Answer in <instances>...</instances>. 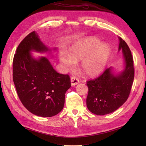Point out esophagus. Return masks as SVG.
I'll use <instances>...</instances> for the list:
<instances>
[{
    "label": "esophagus",
    "instance_id": "1",
    "mask_svg": "<svg viewBox=\"0 0 146 146\" xmlns=\"http://www.w3.org/2000/svg\"><path fill=\"white\" fill-rule=\"evenodd\" d=\"M80 83L79 80L75 76H72L71 78V84L72 86L76 85L78 83Z\"/></svg>",
    "mask_w": 146,
    "mask_h": 146
}]
</instances>
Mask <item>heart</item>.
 <instances>
[{"mask_svg": "<svg viewBox=\"0 0 146 146\" xmlns=\"http://www.w3.org/2000/svg\"><path fill=\"white\" fill-rule=\"evenodd\" d=\"M110 47L107 43L91 38L75 43L70 48V52L61 51L60 61L68 69L72 70L76 62L81 61L80 68L86 75L100 74L106 66L110 55Z\"/></svg>", "mask_w": 146, "mask_h": 146, "instance_id": "heart-1", "label": "heart"}]
</instances>
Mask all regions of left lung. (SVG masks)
<instances>
[{"label":"left lung","instance_id":"8db88e82","mask_svg":"<svg viewBox=\"0 0 146 146\" xmlns=\"http://www.w3.org/2000/svg\"><path fill=\"white\" fill-rule=\"evenodd\" d=\"M119 51H122L124 66L115 73L107 68L98 78L87 82L88 94L86 106L92 113L104 115L113 112L125 103L129 96L134 78L133 58L128 45L119 37Z\"/></svg>","mask_w":146,"mask_h":146}]
</instances>
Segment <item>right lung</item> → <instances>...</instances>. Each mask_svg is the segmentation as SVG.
Returning <instances> with one entry per match:
<instances>
[{"label":"right lung","mask_w":146,"mask_h":146,"mask_svg":"<svg viewBox=\"0 0 146 146\" xmlns=\"http://www.w3.org/2000/svg\"><path fill=\"white\" fill-rule=\"evenodd\" d=\"M36 32L31 33L18 46L13 60V81L22 104L37 116L49 117L63 108L70 78L56 71L44 56L35 58L32 51L51 53Z\"/></svg>","instance_id":"1"}]
</instances>
